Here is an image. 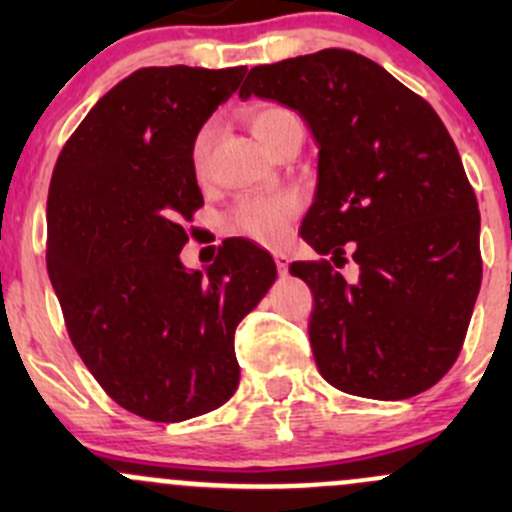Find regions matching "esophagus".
<instances>
[{
  "label": "esophagus",
  "mask_w": 512,
  "mask_h": 512,
  "mask_svg": "<svg viewBox=\"0 0 512 512\" xmlns=\"http://www.w3.org/2000/svg\"><path fill=\"white\" fill-rule=\"evenodd\" d=\"M275 262H277V270H280V275H285L287 267H289V255H287V252L277 250L275 252Z\"/></svg>",
  "instance_id": "obj_1"
}]
</instances>
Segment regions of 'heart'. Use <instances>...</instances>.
Instances as JSON below:
<instances>
[{
	"mask_svg": "<svg viewBox=\"0 0 512 512\" xmlns=\"http://www.w3.org/2000/svg\"><path fill=\"white\" fill-rule=\"evenodd\" d=\"M299 118L294 116L289 108L282 106H260L252 111L250 126L252 133L260 138L262 146L270 151L275 138L289 126L297 123ZM210 146H213V126H203L193 138L190 146V165L198 178L208 175V160ZM302 210V200L297 193H270V195H245L232 205L227 213V230L235 235L255 240L260 245H282L289 235L294 218Z\"/></svg>",
	"mask_w": 512,
	"mask_h": 512,
	"instance_id": "1",
	"label": "heart"
}]
</instances>
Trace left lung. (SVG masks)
Segmentation results:
<instances>
[{
    "label": "left lung",
    "instance_id": "1",
    "mask_svg": "<svg viewBox=\"0 0 512 512\" xmlns=\"http://www.w3.org/2000/svg\"><path fill=\"white\" fill-rule=\"evenodd\" d=\"M292 108L319 146L302 237L359 280L292 262L314 294L309 342L324 379L379 401L443 379L466 339L480 262L478 200L438 113L384 66L347 49L255 66L240 89Z\"/></svg>",
    "mask_w": 512,
    "mask_h": 512
}]
</instances>
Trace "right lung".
<instances>
[{
    "label": "right lung",
    "instance_id": "obj_1",
    "mask_svg": "<svg viewBox=\"0 0 512 512\" xmlns=\"http://www.w3.org/2000/svg\"><path fill=\"white\" fill-rule=\"evenodd\" d=\"M245 71H133L51 175L46 270L69 337L103 391L148 421L203 416L235 394V329L277 277L270 252L242 237L205 272L180 262L183 220L203 205L190 146Z\"/></svg>",
    "mask_w": 512,
    "mask_h": 512
}]
</instances>
